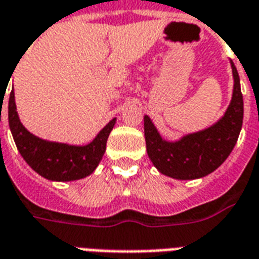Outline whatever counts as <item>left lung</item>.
I'll return each instance as SVG.
<instances>
[{"label":"left lung","instance_id":"8db88e82","mask_svg":"<svg viewBox=\"0 0 259 259\" xmlns=\"http://www.w3.org/2000/svg\"><path fill=\"white\" fill-rule=\"evenodd\" d=\"M233 72V96L222 118L209 127L183 136L178 141L163 140L148 116H144L147 154L162 175L193 180L212 174L222 165L236 146L243 124V96L237 69Z\"/></svg>","mask_w":259,"mask_h":259}]
</instances>
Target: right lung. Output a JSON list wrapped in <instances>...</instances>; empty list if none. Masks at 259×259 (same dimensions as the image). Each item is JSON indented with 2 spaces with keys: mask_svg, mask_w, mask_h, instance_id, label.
<instances>
[{
  "mask_svg": "<svg viewBox=\"0 0 259 259\" xmlns=\"http://www.w3.org/2000/svg\"><path fill=\"white\" fill-rule=\"evenodd\" d=\"M8 120L15 144L27 165L40 176L54 182L79 180L93 174L102 159L107 148L108 136L116 122L113 118L96 136V139L85 146H70L44 140L31 135L22 124L16 112L14 90L9 94Z\"/></svg>",
  "mask_w": 259,
  "mask_h": 259,
  "instance_id": "1",
  "label": "right lung"
}]
</instances>
